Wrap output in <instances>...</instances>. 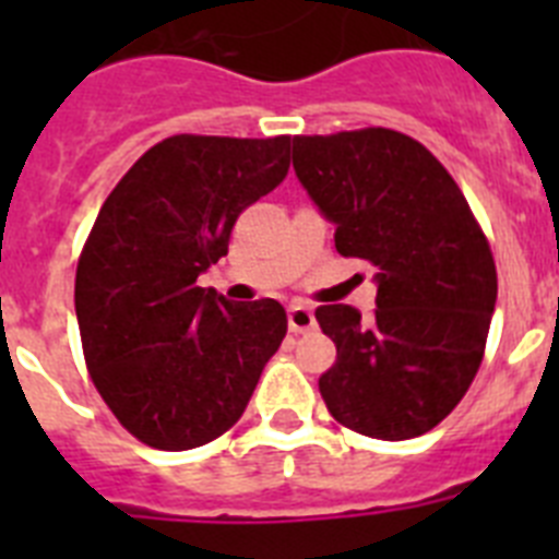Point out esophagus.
I'll return each instance as SVG.
<instances>
[{
    "label": "esophagus",
    "mask_w": 559,
    "mask_h": 559,
    "mask_svg": "<svg viewBox=\"0 0 559 559\" xmlns=\"http://www.w3.org/2000/svg\"><path fill=\"white\" fill-rule=\"evenodd\" d=\"M290 333H310L316 328V316L308 305H290L288 308Z\"/></svg>",
    "instance_id": "esophagus-1"
}]
</instances>
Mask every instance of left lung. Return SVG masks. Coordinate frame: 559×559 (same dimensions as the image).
Returning a JSON list of instances; mask_svg holds the SVG:
<instances>
[{
    "label": "left lung",
    "instance_id": "left-lung-1",
    "mask_svg": "<svg viewBox=\"0 0 559 559\" xmlns=\"http://www.w3.org/2000/svg\"><path fill=\"white\" fill-rule=\"evenodd\" d=\"M294 170L335 249L378 265L374 313L316 308L335 341L328 412L372 439H412L456 408L481 367L498 276L490 243L442 162L406 133L294 136Z\"/></svg>",
    "mask_w": 559,
    "mask_h": 559
}]
</instances>
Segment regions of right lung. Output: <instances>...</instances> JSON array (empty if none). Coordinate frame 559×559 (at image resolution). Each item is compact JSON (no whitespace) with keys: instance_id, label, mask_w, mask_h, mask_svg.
Masks as SVG:
<instances>
[{"instance_id":"obj_1","label":"right lung","mask_w":559,"mask_h":559,"mask_svg":"<svg viewBox=\"0 0 559 559\" xmlns=\"http://www.w3.org/2000/svg\"><path fill=\"white\" fill-rule=\"evenodd\" d=\"M288 151L290 136L176 133L100 206L75 274L83 358L145 445L190 451L229 431L288 333L274 299L229 302L195 283L229 251L237 215L288 176Z\"/></svg>"}]
</instances>
